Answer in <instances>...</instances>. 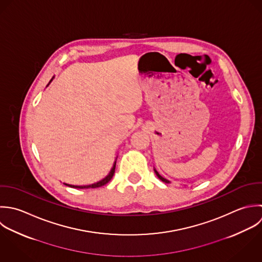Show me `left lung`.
I'll use <instances>...</instances> for the list:
<instances>
[{
  "label": "left lung",
  "mask_w": 262,
  "mask_h": 262,
  "mask_svg": "<svg viewBox=\"0 0 262 262\" xmlns=\"http://www.w3.org/2000/svg\"><path fill=\"white\" fill-rule=\"evenodd\" d=\"M155 173H156V174H157V176H158V178H159V179H160V180H162V181H163V182H165V183H171V182H170V181H169V180H167V179H166V178H164V177H162V176H161V174H159V172H158V171H157V170H156V169H155Z\"/></svg>",
  "instance_id": "8db88e82"
}]
</instances>
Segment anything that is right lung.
Instances as JSON below:
<instances>
[{"label":"right lung","instance_id":"right-lung-1","mask_svg":"<svg viewBox=\"0 0 262 262\" xmlns=\"http://www.w3.org/2000/svg\"><path fill=\"white\" fill-rule=\"evenodd\" d=\"M53 79H54V77L51 79V81H50V83L53 81ZM49 83V84H50ZM48 84V85H49ZM118 158V157H117ZM117 161V160H116ZM116 161H115V163H114V165H113V168L111 169V171H110V173L106 174L103 179H101L100 181H98V182H96V183H93V184H91V185H82V186H80V185H71V184H67V183H64L66 186H68V187H71V188H77V189H88V188H98V187H101V186H103V185H105L112 178H113V176H114V173H115V169H116Z\"/></svg>","mask_w":262,"mask_h":262}]
</instances>
